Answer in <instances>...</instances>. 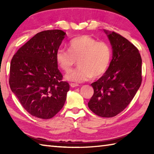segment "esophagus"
Here are the masks:
<instances>
[{"label":"esophagus","instance_id":"34e87169","mask_svg":"<svg viewBox=\"0 0 154 154\" xmlns=\"http://www.w3.org/2000/svg\"><path fill=\"white\" fill-rule=\"evenodd\" d=\"M70 85H71V88H76L79 86V84H77V83H70Z\"/></svg>","mask_w":154,"mask_h":154}]
</instances>
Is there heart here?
<instances>
[{
	"instance_id": "heart-1",
	"label": "heart",
	"mask_w": 154,
	"mask_h": 154,
	"mask_svg": "<svg viewBox=\"0 0 154 154\" xmlns=\"http://www.w3.org/2000/svg\"><path fill=\"white\" fill-rule=\"evenodd\" d=\"M111 59V49L107 43L97 41L90 36L83 35L72 39L69 51L59 49L56 60L64 72H68L77 60L78 67L65 75L70 82L82 83L105 73Z\"/></svg>"
}]
</instances>
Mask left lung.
Instances as JSON below:
<instances>
[{
  "instance_id": "1",
  "label": "left lung",
  "mask_w": 154,
  "mask_h": 154,
  "mask_svg": "<svg viewBox=\"0 0 154 154\" xmlns=\"http://www.w3.org/2000/svg\"><path fill=\"white\" fill-rule=\"evenodd\" d=\"M112 47L107 71L92 83L94 94L88 107L103 118H112L129 105L142 82V60L138 49L126 38L103 30Z\"/></svg>"
}]
</instances>
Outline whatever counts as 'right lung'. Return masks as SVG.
<instances>
[{"instance_id":"1","label":"right lung","mask_w":154,"mask_h":154,"mask_svg":"<svg viewBox=\"0 0 154 154\" xmlns=\"http://www.w3.org/2000/svg\"><path fill=\"white\" fill-rule=\"evenodd\" d=\"M66 32L42 31L18 49L10 65L9 85L32 116L50 119L63 107L69 84L62 82L56 54Z\"/></svg>"}]
</instances>
